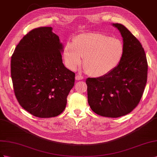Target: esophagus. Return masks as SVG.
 <instances>
[{
    "label": "esophagus",
    "instance_id": "obj_1",
    "mask_svg": "<svg viewBox=\"0 0 157 157\" xmlns=\"http://www.w3.org/2000/svg\"><path fill=\"white\" fill-rule=\"evenodd\" d=\"M83 79V77L80 74H77L75 76V79L76 80H82Z\"/></svg>",
    "mask_w": 157,
    "mask_h": 157
}]
</instances>
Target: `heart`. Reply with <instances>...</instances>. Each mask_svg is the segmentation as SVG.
Listing matches in <instances>:
<instances>
[{"instance_id":"1","label":"heart","mask_w":157,"mask_h":157,"mask_svg":"<svg viewBox=\"0 0 157 157\" xmlns=\"http://www.w3.org/2000/svg\"><path fill=\"white\" fill-rule=\"evenodd\" d=\"M124 47L120 39L102 33H87L78 35L73 43H67L63 55L66 65L75 70L82 63L86 72L95 77L108 74L118 65Z\"/></svg>"}]
</instances>
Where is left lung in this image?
<instances>
[{"label":"left lung","mask_w":157,"mask_h":157,"mask_svg":"<svg viewBox=\"0 0 157 157\" xmlns=\"http://www.w3.org/2000/svg\"><path fill=\"white\" fill-rule=\"evenodd\" d=\"M123 37L124 51L118 65L108 74L86 79L88 103L97 114L125 116L136 108L147 79V57L138 39L124 25L113 24Z\"/></svg>","instance_id":"obj_1"}]
</instances>
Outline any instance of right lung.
Instances as JSON below:
<instances>
[{"label":"right lung","instance_id":"1","mask_svg":"<svg viewBox=\"0 0 157 157\" xmlns=\"http://www.w3.org/2000/svg\"><path fill=\"white\" fill-rule=\"evenodd\" d=\"M62 44L51 27L30 31L11 57V78L20 106L39 118H52L66 108L75 73L62 63Z\"/></svg>","mask_w":157,"mask_h":157}]
</instances>
